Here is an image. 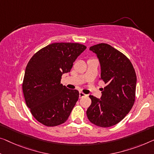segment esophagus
Returning a JSON list of instances; mask_svg holds the SVG:
<instances>
[{
	"label": "esophagus",
	"mask_w": 154,
	"mask_h": 154,
	"mask_svg": "<svg viewBox=\"0 0 154 154\" xmlns=\"http://www.w3.org/2000/svg\"><path fill=\"white\" fill-rule=\"evenodd\" d=\"M86 96H87V95H86V94L82 93V92H79V98H82L84 97H86Z\"/></svg>",
	"instance_id": "esophagus-1"
}]
</instances>
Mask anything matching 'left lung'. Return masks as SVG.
<instances>
[{
    "label": "left lung",
    "mask_w": 154,
    "mask_h": 154,
    "mask_svg": "<svg viewBox=\"0 0 154 154\" xmlns=\"http://www.w3.org/2000/svg\"><path fill=\"white\" fill-rule=\"evenodd\" d=\"M89 50L99 59L101 79L106 86L100 99L89 96L92 102L86 115L94 125L110 127L123 120L134 106L136 74L129 59L111 45L100 43Z\"/></svg>",
    "instance_id": "left-lung-1"
}]
</instances>
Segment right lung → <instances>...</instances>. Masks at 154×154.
Masks as SVG:
<instances>
[{
    "label": "right lung",
    "instance_id": "right-lung-1",
    "mask_svg": "<svg viewBox=\"0 0 154 154\" xmlns=\"http://www.w3.org/2000/svg\"><path fill=\"white\" fill-rule=\"evenodd\" d=\"M86 47L76 43H54L41 49L29 61L25 72L23 92L34 118L47 127L68 120L79 98V91L61 84L64 73Z\"/></svg>",
    "mask_w": 154,
    "mask_h": 154
}]
</instances>
